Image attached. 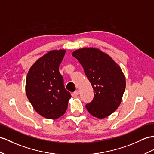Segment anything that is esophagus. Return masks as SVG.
Returning <instances> with one entry per match:
<instances>
[{"instance_id":"34e87169","label":"esophagus","mask_w":154,"mask_h":154,"mask_svg":"<svg viewBox=\"0 0 154 154\" xmlns=\"http://www.w3.org/2000/svg\"><path fill=\"white\" fill-rule=\"evenodd\" d=\"M78 94H79V91H78V90H76V91H75L73 93V95H74V97L77 96Z\"/></svg>"}]
</instances>
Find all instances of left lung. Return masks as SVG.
Listing matches in <instances>:
<instances>
[{"label": "left lung", "instance_id": "8db88e82", "mask_svg": "<svg viewBox=\"0 0 154 154\" xmlns=\"http://www.w3.org/2000/svg\"><path fill=\"white\" fill-rule=\"evenodd\" d=\"M72 55L83 66L93 89V99L85 105L88 111L99 119L110 116L120 104L126 86L120 66L97 48L78 49Z\"/></svg>", "mask_w": 154, "mask_h": 154}]
</instances>
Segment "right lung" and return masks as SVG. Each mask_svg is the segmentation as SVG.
Listing matches in <instances>:
<instances>
[{"label":"right lung","instance_id":"obj_1","mask_svg":"<svg viewBox=\"0 0 154 154\" xmlns=\"http://www.w3.org/2000/svg\"><path fill=\"white\" fill-rule=\"evenodd\" d=\"M65 51L48 52L32 65L26 78L25 91L29 102L37 113L48 119H55L64 114L71 98L59 71Z\"/></svg>","mask_w":154,"mask_h":154}]
</instances>
